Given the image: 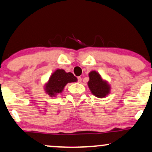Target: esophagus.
<instances>
[{"label":"esophagus","instance_id":"obj_1","mask_svg":"<svg viewBox=\"0 0 152 152\" xmlns=\"http://www.w3.org/2000/svg\"><path fill=\"white\" fill-rule=\"evenodd\" d=\"M77 80H78V83H81V78L80 77H77Z\"/></svg>","mask_w":152,"mask_h":152}]
</instances>
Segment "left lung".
I'll return each instance as SVG.
<instances>
[{"label": "left lung", "mask_w": 152, "mask_h": 152, "mask_svg": "<svg viewBox=\"0 0 152 152\" xmlns=\"http://www.w3.org/2000/svg\"><path fill=\"white\" fill-rule=\"evenodd\" d=\"M88 86L91 93L98 98H104L110 94V85L106 80H103L101 75L95 71L89 72Z\"/></svg>", "instance_id": "obj_1"}]
</instances>
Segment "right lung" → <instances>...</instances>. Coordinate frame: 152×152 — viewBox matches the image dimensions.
I'll return each mask as SVG.
<instances>
[{
  "mask_svg": "<svg viewBox=\"0 0 152 152\" xmlns=\"http://www.w3.org/2000/svg\"><path fill=\"white\" fill-rule=\"evenodd\" d=\"M77 81V79L72 72H66L63 69H57L45 83V91L50 97H55L62 92L68 83L76 82Z\"/></svg>",
  "mask_w": 152,
  "mask_h": 152,
  "instance_id": "1",
  "label": "right lung"
}]
</instances>
